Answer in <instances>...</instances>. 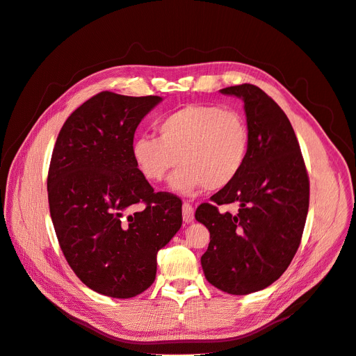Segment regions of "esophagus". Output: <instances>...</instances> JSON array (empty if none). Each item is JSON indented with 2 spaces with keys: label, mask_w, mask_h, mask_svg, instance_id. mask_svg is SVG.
I'll return each instance as SVG.
<instances>
[{
  "label": "esophagus",
  "mask_w": 356,
  "mask_h": 356,
  "mask_svg": "<svg viewBox=\"0 0 356 356\" xmlns=\"http://www.w3.org/2000/svg\"><path fill=\"white\" fill-rule=\"evenodd\" d=\"M182 218L187 224L195 220V208L188 202H184V204H182Z\"/></svg>",
  "instance_id": "esophagus-1"
}]
</instances>
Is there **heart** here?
I'll return each instance as SVG.
<instances>
[{
	"label": "heart",
	"mask_w": 356,
	"mask_h": 356,
	"mask_svg": "<svg viewBox=\"0 0 356 356\" xmlns=\"http://www.w3.org/2000/svg\"><path fill=\"white\" fill-rule=\"evenodd\" d=\"M156 129L159 138L139 135L132 143L135 165L149 182L163 181L179 161L170 188L191 196L229 187L245 166L250 131L238 111L191 104L165 114Z\"/></svg>",
	"instance_id": "heart-1"
}]
</instances>
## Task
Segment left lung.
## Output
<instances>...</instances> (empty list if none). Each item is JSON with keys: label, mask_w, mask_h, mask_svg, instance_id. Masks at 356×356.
<instances>
[{"label": "left lung", "mask_w": 356, "mask_h": 356, "mask_svg": "<svg viewBox=\"0 0 356 356\" xmlns=\"http://www.w3.org/2000/svg\"><path fill=\"white\" fill-rule=\"evenodd\" d=\"M243 99L250 149L239 177L196 209L211 242L202 255L208 282L245 296L272 285L298 250L309 211V175L286 114L254 84L221 89ZM236 202L238 212L220 213Z\"/></svg>", "instance_id": "obj_1"}]
</instances>
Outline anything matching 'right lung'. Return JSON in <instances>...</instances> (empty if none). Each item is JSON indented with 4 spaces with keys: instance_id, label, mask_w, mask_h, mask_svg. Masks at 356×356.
Listing matches in <instances>:
<instances>
[{
    "instance_id": "obj_1",
    "label": "right lung",
    "mask_w": 356,
    "mask_h": 356,
    "mask_svg": "<svg viewBox=\"0 0 356 356\" xmlns=\"http://www.w3.org/2000/svg\"><path fill=\"white\" fill-rule=\"evenodd\" d=\"M160 101L95 95L67 118L51 153L49 208L60 250L84 285L114 298L154 282L156 255L182 224L181 199L156 193L132 157L136 127Z\"/></svg>"
}]
</instances>
